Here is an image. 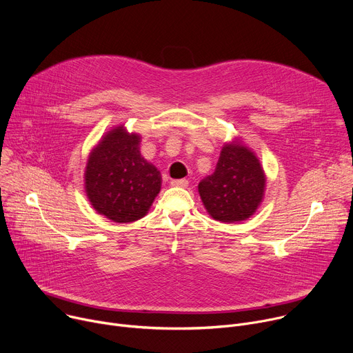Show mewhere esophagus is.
<instances>
[{
	"label": "esophagus",
	"instance_id": "esophagus-1",
	"mask_svg": "<svg viewBox=\"0 0 353 353\" xmlns=\"http://www.w3.org/2000/svg\"><path fill=\"white\" fill-rule=\"evenodd\" d=\"M170 183L174 187H187L188 185V180H185V179H173Z\"/></svg>",
	"mask_w": 353,
	"mask_h": 353
}]
</instances>
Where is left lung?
Instances as JSON below:
<instances>
[{
  "mask_svg": "<svg viewBox=\"0 0 353 353\" xmlns=\"http://www.w3.org/2000/svg\"><path fill=\"white\" fill-rule=\"evenodd\" d=\"M265 187L263 168L245 146L225 145L215 172L198 184L208 214L221 222H240L253 215Z\"/></svg>",
  "mask_w": 353,
  "mask_h": 353,
  "instance_id": "obj_1",
  "label": "left lung"
}]
</instances>
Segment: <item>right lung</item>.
<instances>
[{
	"mask_svg": "<svg viewBox=\"0 0 353 353\" xmlns=\"http://www.w3.org/2000/svg\"><path fill=\"white\" fill-rule=\"evenodd\" d=\"M139 135L110 131L89 157L85 188L93 208L119 223L141 219L161 191L159 170L139 154Z\"/></svg>",
	"mask_w": 353,
	"mask_h": 353,
	"instance_id": "obj_1",
	"label": "right lung"
}]
</instances>
